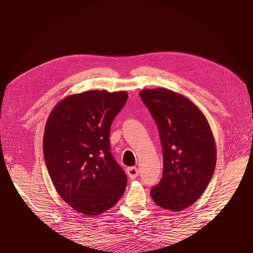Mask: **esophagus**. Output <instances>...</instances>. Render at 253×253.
Segmentation results:
<instances>
[{"label":"esophagus","instance_id":"34e87169","mask_svg":"<svg viewBox=\"0 0 253 253\" xmlns=\"http://www.w3.org/2000/svg\"><path fill=\"white\" fill-rule=\"evenodd\" d=\"M127 174L131 179H134L138 176L139 174V170L136 167H129L127 169Z\"/></svg>","mask_w":253,"mask_h":253}]
</instances>
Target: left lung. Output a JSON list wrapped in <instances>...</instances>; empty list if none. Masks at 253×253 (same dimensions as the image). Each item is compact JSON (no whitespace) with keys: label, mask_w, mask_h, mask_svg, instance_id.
I'll use <instances>...</instances> for the list:
<instances>
[{"label":"left lung","mask_w":253,"mask_h":253,"mask_svg":"<svg viewBox=\"0 0 253 253\" xmlns=\"http://www.w3.org/2000/svg\"><path fill=\"white\" fill-rule=\"evenodd\" d=\"M139 96L158 126L163 151V176L151 196L161 208L180 211L200 198L214 173L213 135L202 112L178 93L145 89Z\"/></svg>","instance_id":"1"}]
</instances>
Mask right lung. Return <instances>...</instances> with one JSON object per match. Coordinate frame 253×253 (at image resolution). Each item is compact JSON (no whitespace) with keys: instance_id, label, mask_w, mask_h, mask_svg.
<instances>
[{"instance_id":"1","label":"right lung","mask_w":253,"mask_h":253,"mask_svg":"<svg viewBox=\"0 0 253 253\" xmlns=\"http://www.w3.org/2000/svg\"><path fill=\"white\" fill-rule=\"evenodd\" d=\"M127 98L125 91H86L65 97L47 120L43 151L50 178L80 213L98 215L125 191L127 176L111 153L110 132Z\"/></svg>"}]
</instances>
